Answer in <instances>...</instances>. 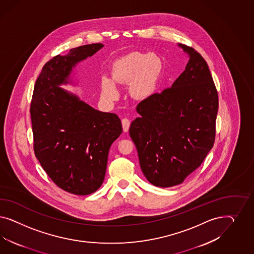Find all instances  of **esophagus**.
I'll use <instances>...</instances> for the list:
<instances>
[{
  "instance_id": "1",
  "label": "esophagus",
  "mask_w": 254,
  "mask_h": 254,
  "mask_svg": "<svg viewBox=\"0 0 254 254\" xmlns=\"http://www.w3.org/2000/svg\"><path fill=\"white\" fill-rule=\"evenodd\" d=\"M122 126H123V129L125 132H127L129 129V126H130V121L127 118L122 119Z\"/></svg>"
}]
</instances>
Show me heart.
Returning <instances> with one entry per match:
<instances>
[{
	"instance_id": "b5f03b06",
	"label": "heart",
	"mask_w": 254,
	"mask_h": 254,
	"mask_svg": "<svg viewBox=\"0 0 254 254\" xmlns=\"http://www.w3.org/2000/svg\"><path fill=\"white\" fill-rule=\"evenodd\" d=\"M162 62L156 55L132 52L114 63L112 79L118 85L127 84L128 93L134 100L150 97L156 87L162 72ZM101 95L108 100H116L118 93L115 84L107 78L101 81Z\"/></svg>"
}]
</instances>
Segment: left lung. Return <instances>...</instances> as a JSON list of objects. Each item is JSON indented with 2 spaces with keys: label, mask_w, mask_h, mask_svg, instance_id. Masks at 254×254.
Instances as JSON below:
<instances>
[{
  "label": "left lung",
  "mask_w": 254,
  "mask_h": 254,
  "mask_svg": "<svg viewBox=\"0 0 254 254\" xmlns=\"http://www.w3.org/2000/svg\"><path fill=\"white\" fill-rule=\"evenodd\" d=\"M185 71L170 87L137 105L129 135L140 169L158 187L180 185L204 161L215 141L219 99L203 57L191 46Z\"/></svg>",
  "instance_id": "8db88e82"
}]
</instances>
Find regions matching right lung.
I'll return each mask as SVG.
<instances>
[{
  "label": "right lung",
  "instance_id": "obj_1",
  "mask_svg": "<svg viewBox=\"0 0 254 254\" xmlns=\"http://www.w3.org/2000/svg\"><path fill=\"white\" fill-rule=\"evenodd\" d=\"M102 44L57 55L43 67L31 99L33 150L55 185L66 192H96L105 177L110 147L122 133L116 114L97 111L59 85L68 83L71 68L91 57Z\"/></svg>",
  "mask_w": 254,
  "mask_h": 254
}]
</instances>
